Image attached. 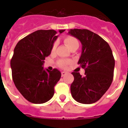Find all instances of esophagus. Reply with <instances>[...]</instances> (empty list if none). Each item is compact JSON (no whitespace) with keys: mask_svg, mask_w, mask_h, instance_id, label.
I'll list each match as a JSON object with an SVG mask.
<instances>
[{"mask_svg":"<svg viewBox=\"0 0 128 128\" xmlns=\"http://www.w3.org/2000/svg\"><path fill=\"white\" fill-rule=\"evenodd\" d=\"M61 74H62V76H64L66 74H67V72H64V71H63V72H61Z\"/></svg>","mask_w":128,"mask_h":128,"instance_id":"34e87169","label":"esophagus"}]
</instances>
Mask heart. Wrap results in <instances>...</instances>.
<instances>
[{"mask_svg":"<svg viewBox=\"0 0 128 128\" xmlns=\"http://www.w3.org/2000/svg\"><path fill=\"white\" fill-rule=\"evenodd\" d=\"M64 43L67 45V46L70 48V50H72L74 48H78L79 46V42H78V40L74 36H67L64 38ZM57 45L58 43L57 42H54L52 44V48H51V51L52 52H54L56 51V49L57 48ZM72 61L70 60H67V59H60L58 61V65L60 67L62 68H66L68 67V65L71 64Z\"/></svg>","mask_w":128,"mask_h":128,"instance_id":"1","label":"heart"}]
</instances>
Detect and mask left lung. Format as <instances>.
<instances>
[{
	"mask_svg": "<svg viewBox=\"0 0 128 128\" xmlns=\"http://www.w3.org/2000/svg\"><path fill=\"white\" fill-rule=\"evenodd\" d=\"M68 34L76 37L82 45L78 64L85 70L72 74L74 80L70 86L72 97L79 103L90 104L99 100L111 85L115 60L109 44L102 37L87 29H70Z\"/></svg>",
	"mask_w": 128,
	"mask_h": 128,
	"instance_id": "8db88e82",
	"label": "left lung"
}]
</instances>
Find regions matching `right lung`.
Returning a JSON list of instances; mask_svg holds the SVG:
<instances>
[{"label":"right lung","mask_w":128,"mask_h":128,"mask_svg":"<svg viewBox=\"0 0 128 128\" xmlns=\"http://www.w3.org/2000/svg\"><path fill=\"white\" fill-rule=\"evenodd\" d=\"M64 30H60L62 33ZM54 30H39L19 41L15 46L10 60L13 82L20 93L33 104H43L54 96V86L61 73L42 67L45 58L51 53V48L58 36Z\"/></svg>","instance_id":"add662e5"}]
</instances>
